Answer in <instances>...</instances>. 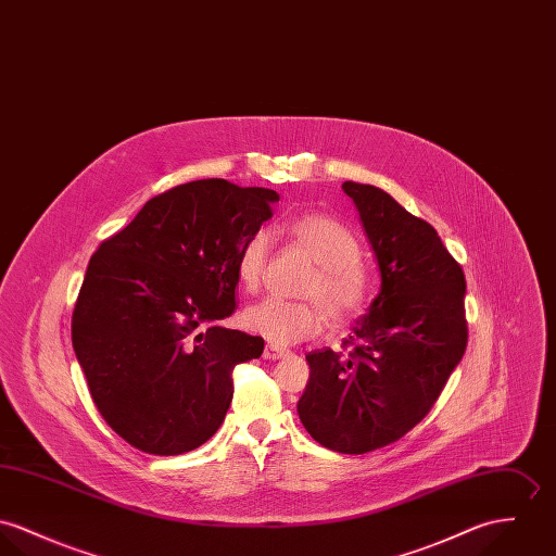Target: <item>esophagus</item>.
Here are the masks:
<instances>
[{
    "mask_svg": "<svg viewBox=\"0 0 556 556\" xmlns=\"http://www.w3.org/2000/svg\"><path fill=\"white\" fill-rule=\"evenodd\" d=\"M288 354H290V350L279 348V345H266V348H264V358H266V361H279V358H283V356H288Z\"/></svg>",
    "mask_w": 556,
    "mask_h": 556,
    "instance_id": "esophagus-1",
    "label": "esophagus"
}]
</instances>
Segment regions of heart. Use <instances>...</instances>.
<instances>
[{
    "label": "heart",
    "instance_id": "b5f03b06",
    "mask_svg": "<svg viewBox=\"0 0 556 556\" xmlns=\"http://www.w3.org/2000/svg\"><path fill=\"white\" fill-rule=\"evenodd\" d=\"M294 239L319 264L303 294L308 301L268 296L245 308L243 326L270 343L288 345L317 334L326 315L334 324L361 317L372 299V277L361 262V241L334 217L311 213L292 224ZM273 251V232L257 228L237 255V275L243 288L257 290Z\"/></svg>",
    "mask_w": 556,
    "mask_h": 556
}]
</instances>
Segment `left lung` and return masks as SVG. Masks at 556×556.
<instances>
[{
  "label": "left lung",
  "mask_w": 556,
  "mask_h": 556,
  "mask_svg": "<svg viewBox=\"0 0 556 556\" xmlns=\"http://www.w3.org/2000/svg\"><path fill=\"white\" fill-rule=\"evenodd\" d=\"M381 288L343 339V352H308L299 416L328 450L365 454L412 431L439 399L467 348L465 273L429 222L383 189L345 181Z\"/></svg>",
  "instance_id": "left-lung-1"
}]
</instances>
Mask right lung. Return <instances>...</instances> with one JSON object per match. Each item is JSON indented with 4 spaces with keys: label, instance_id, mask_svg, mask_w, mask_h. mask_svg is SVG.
<instances>
[{
    "label": "right lung",
    "instance_id": "add662e5",
    "mask_svg": "<svg viewBox=\"0 0 556 556\" xmlns=\"http://www.w3.org/2000/svg\"><path fill=\"white\" fill-rule=\"evenodd\" d=\"M279 193L202 179L151 198L91 255L72 345L106 425L131 447L177 456L222 427L232 370L264 339L217 326L235 313L237 255Z\"/></svg>",
    "mask_w": 556,
    "mask_h": 556
}]
</instances>
